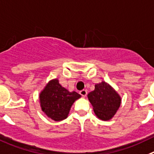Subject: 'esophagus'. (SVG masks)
<instances>
[{"label":"esophagus","mask_w":154,"mask_h":154,"mask_svg":"<svg viewBox=\"0 0 154 154\" xmlns=\"http://www.w3.org/2000/svg\"><path fill=\"white\" fill-rule=\"evenodd\" d=\"M80 94L81 95V96L84 97L87 96V91H86V90H82V91H80Z\"/></svg>","instance_id":"34e87169"}]
</instances>
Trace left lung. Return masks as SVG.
<instances>
[{
	"instance_id": "8db88e82",
	"label": "left lung",
	"mask_w": 154,
	"mask_h": 154,
	"mask_svg": "<svg viewBox=\"0 0 154 154\" xmlns=\"http://www.w3.org/2000/svg\"><path fill=\"white\" fill-rule=\"evenodd\" d=\"M87 97L96 116L102 120H110L121 103V98L117 91L104 81L95 84V89L87 94Z\"/></svg>"
}]
</instances>
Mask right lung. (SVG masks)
Returning a JSON list of instances; mask_svg holds the SVG:
<instances>
[{
	"mask_svg": "<svg viewBox=\"0 0 154 154\" xmlns=\"http://www.w3.org/2000/svg\"><path fill=\"white\" fill-rule=\"evenodd\" d=\"M75 91L70 92L59 84L57 79L50 80L40 94L42 111L52 120L60 121L67 117L74 101L80 97Z\"/></svg>",
	"mask_w": 154,
	"mask_h": 154,
	"instance_id": "add662e5",
	"label": "right lung"
}]
</instances>
